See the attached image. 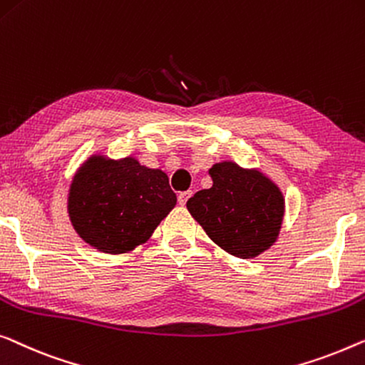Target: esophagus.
Masks as SVG:
<instances>
[{
    "label": "esophagus",
    "mask_w": 365,
    "mask_h": 365,
    "mask_svg": "<svg viewBox=\"0 0 365 365\" xmlns=\"http://www.w3.org/2000/svg\"><path fill=\"white\" fill-rule=\"evenodd\" d=\"M191 195H192V191H184V192H179V195H178L179 204H181V205H186L187 199L191 197Z\"/></svg>",
    "instance_id": "obj_1"
}]
</instances>
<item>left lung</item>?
<instances>
[{
    "label": "left lung",
    "mask_w": 365,
    "mask_h": 365,
    "mask_svg": "<svg viewBox=\"0 0 365 365\" xmlns=\"http://www.w3.org/2000/svg\"><path fill=\"white\" fill-rule=\"evenodd\" d=\"M212 187L195 192L187 210L209 239L239 258H255L278 239L284 197L270 178L258 170L222 161L209 170Z\"/></svg>",
    "instance_id": "1"
}]
</instances>
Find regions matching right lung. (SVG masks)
Masks as SVG:
<instances>
[{"label": "right lung", "mask_w": 365, "mask_h": 365, "mask_svg": "<svg viewBox=\"0 0 365 365\" xmlns=\"http://www.w3.org/2000/svg\"><path fill=\"white\" fill-rule=\"evenodd\" d=\"M176 200L161 170L140 165L133 156L92 155L73 174L67 212L83 242L118 255L143 245Z\"/></svg>", "instance_id": "right-lung-1"}]
</instances>
